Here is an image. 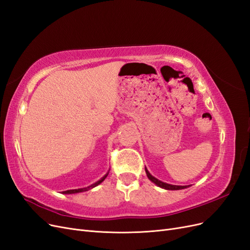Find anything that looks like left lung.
<instances>
[{"instance_id": "8db88e82", "label": "left lung", "mask_w": 250, "mask_h": 250, "mask_svg": "<svg viewBox=\"0 0 250 250\" xmlns=\"http://www.w3.org/2000/svg\"><path fill=\"white\" fill-rule=\"evenodd\" d=\"M145 171H146V174L148 178L152 181L153 184H155L156 186H158L160 188H165V190H183V188H188V186H174V185H169V184H166V183H163V181L158 180L157 178H155L154 176L151 175V174L149 173V171L145 168Z\"/></svg>"}]
</instances>
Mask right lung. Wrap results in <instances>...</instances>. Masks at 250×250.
Returning <instances> with one entry per match:
<instances>
[{"label": "right lung", "mask_w": 250, "mask_h": 250, "mask_svg": "<svg viewBox=\"0 0 250 250\" xmlns=\"http://www.w3.org/2000/svg\"><path fill=\"white\" fill-rule=\"evenodd\" d=\"M108 175V173L107 174H105V175L100 179V180H98L97 183H95V184H93L92 186H89V187H87V188H76V190H67V191H63L62 192V194H75V193H80V192H85V191H88V190H90V188H95V187H97L98 185H100L102 181L106 178V176Z\"/></svg>", "instance_id": "obj_1"}]
</instances>
